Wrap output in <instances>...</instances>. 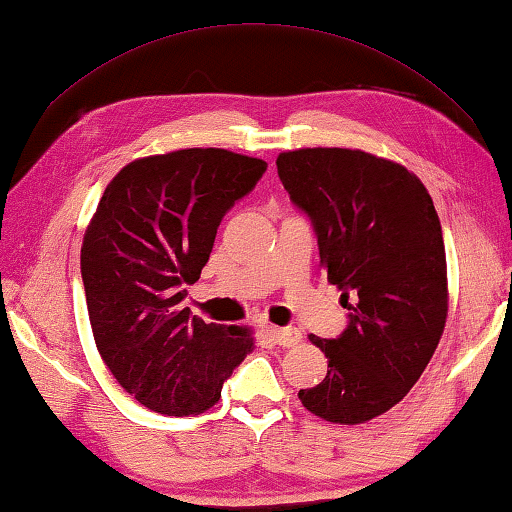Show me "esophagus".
<instances>
[{"mask_svg":"<svg viewBox=\"0 0 512 512\" xmlns=\"http://www.w3.org/2000/svg\"><path fill=\"white\" fill-rule=\"evenodd\" d=\"M268 336L280 347H295L302 340V333L293 327H271L268 329Z\"/></svg>","mask_w":512,"mask_h":512,"instance_id":"esophagus-1","label":"esophagus"}]
</instances>
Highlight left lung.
Masks as SVG:
<instances>
[{
  "label": "left lung",
  "mask_w": 512,
  "mask_h": 512,
  "mask_svg": "<svg viewBox=\"0 0 512 512\" xmlns=\"http://www.w3.org/2000/svg\"><path fill=\"white\" fill-rule=\"evenodd\" d=\"M288 197L311 219L320 264L349 311L320 385L300 389L311 414L356 425L403 401L434 356L448 315L441 221L403 165L342 147L277 156Z\"/></svg>",
  "instance_id": "1"
}]
</instances>
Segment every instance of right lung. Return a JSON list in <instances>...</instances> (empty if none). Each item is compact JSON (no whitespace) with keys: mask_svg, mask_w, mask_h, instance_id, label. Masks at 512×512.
Instances as JSON below:
<instances>
[{"mask_svg":"<svg viewBox=\"0 0 512 512\" xmlns=\"http://www.w3.org/2000/svg\"><path fill=\"white\" fill-rule=\"evenodd\" d=\"M266 161L192 147L125 165L85 232L80 273L96 347L138 403L167 416L206 412L255 342L203 322L183 300L226 212Z\"/></svg>","mask_w":512,"mask_h":512,"instance_id":"right-lung-1","label":"right lung"}]
</instances>
